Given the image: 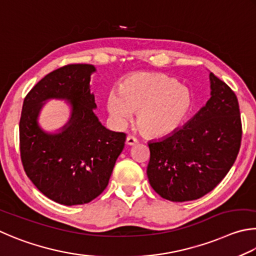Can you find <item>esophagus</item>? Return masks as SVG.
I'll return each instance as SVG.
<instances>
[{
  "mask_svg": "<svg viewBox=\"0 0 256 256\" xmlns=\"http://www.w3.org/2000/svg\"><path fill=\"white\" fill-rule=\"evenodd\" d=\"M126 142H127V145L132 146V145H136V144H137L138 140H137L136 137H134V136H128V137H127V140H126Z\"/></svg>",
  "mask_w": 256,
  "mask_h": 256,
  "instance_id": "34e87169",
  "label": "esophagus"
}]
</instances>
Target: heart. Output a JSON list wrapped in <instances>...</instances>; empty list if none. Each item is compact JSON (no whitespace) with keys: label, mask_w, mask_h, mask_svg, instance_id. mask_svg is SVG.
<instances>
[{"label":"heart","mask_w":256,"mask_h":256,"mask_svg":"<svg viewBox=\"0 0 256 256\" xmlns=\"http://www.w3.org/2000/svg\"><path fill=\"white\" fill-rule=\"evenodd\" d=\"M106 106L116 122L124 124L137 112L136 126L150 137L176 132L194 106L190 90L162 73H134L124 80L120 91L114 90Z\"/></svg>","instance_id":"obj_1"}]
</instances>
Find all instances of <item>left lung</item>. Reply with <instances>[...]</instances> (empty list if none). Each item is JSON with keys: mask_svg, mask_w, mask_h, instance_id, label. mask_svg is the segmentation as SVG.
<instances>
[{"mask_svg": "<svg viewBox=\"0 0 256 256\" xmlns=\"http://www.w3.org/2000/svg\"><path fill=\"white\" fill-rule=\"evenodd\" d=\"M212 98L182 128L150 142V184L162 198L183 202L214 190L240 148L242 121L234 91L210 73Z\"/></svg>", "mask_w": 256, "mask_h": 256, "instance_id": "8db88e82", "label": "left lung"}]
</instances>
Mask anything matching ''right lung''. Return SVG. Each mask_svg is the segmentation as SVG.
<instances>
[{
  "mask_svg": "<svg viewBox=\"0 0 256 256\" xmlns=\"http://www.w3.org/2000/svg\"><path fill=\"white\" fill-rule=\"evenodd\" d=\"M90 64H70L47 74L24 98L19 124L24 172L37 189L60 204H88L100 196L126 142L124 132L106 129L94 114ZM65 98L70 121L58 134L44 133L36 118L42 102Z\"/></svg>",
  "mask_w": 256,
  "mask_h": 256,
  "instance_id": "1",
  "label": "right lung"
}]
</instances>
